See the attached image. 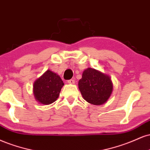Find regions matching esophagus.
Wrapping results in <instances>:
<instances>
[{"label": "esophagus", "mask_w": 150, "mask_h": 150, "mask_svg": "<svg viewBox=\"0 0 150 150\" xmlns=\"http://www.w3.org/2000/svg\"><path fill=\"white\" fill-rule=\"evenodd\" d=\"M67 83L69 84H74L75 83V81L74 79H70V80L67 81Z\"/></svg>", "instance_id": "obj_1"}]
</instances>
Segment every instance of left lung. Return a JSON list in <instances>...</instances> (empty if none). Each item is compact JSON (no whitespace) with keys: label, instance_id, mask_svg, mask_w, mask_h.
Listing matches in <instances>:
<instances>
[{"label":"left lung","instance_id":"obj_1","mask_svg":"<svg viewBox=\"0 0 150 150\" xmlns=\"http://www.w3.org/2000/svg\"><path fill=\"white\" fill-rule=\"evenodd\" d=\"M79 88L83 98L88 103L100 105L106 103L112 92V83L110 76L93 68L83 72L79 81Z\"/></svg>","mask_w":150,"mask_h":150}]
</instances>
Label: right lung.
<instances>
[{"label": "right lung", "instance_id": "right-lung-1", "mask_svg": "<svg viewBox=\"0 0 150 150\" xmlns=\"http://www.w3.org/2000/svg\"><path fill=\"white\" fill-rule=\"evenodd\" d=\"M64 86L60 77L50 70H47L33 84V94L38 102L43 105H50L59 97Z\"/></svg>", "mask_w": 150, "mask_h": 150}]
</instances>
